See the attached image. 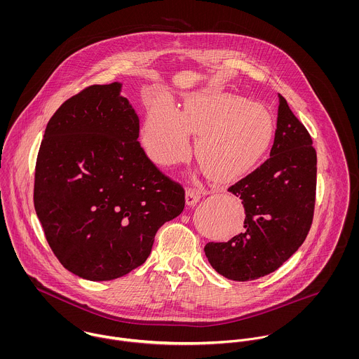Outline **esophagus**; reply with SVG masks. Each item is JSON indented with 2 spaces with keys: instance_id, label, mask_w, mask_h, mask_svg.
Segmentation results:
<instances>
[{
  "instance_id": "obj_1",
  "label": "esophagus",
  "mask_w": 359,
  "mask_h": 359,
  "mask_svg": "<svg viewBox=\"0 0 359 359\" xmlns=\"http://www.w3.org/2000/svg\"><path fill=\"white\" fill-rule=\"evenodd\" d=\"M201 201V191L196 188L187 189V205H196Z\"/></svg>"
}]
</instances>
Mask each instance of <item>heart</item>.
I'll list each match as a JSON object with an SVG mask.
<instances>
[{
    "mask_svg": "<svg viewBox=\"0 0 359 359\" xmlns=\"http://www.w3.org/2000/svg\"><path fill=\"white\" fill-rule=\"evenodd\" d=\"M218 182L250 172L269 149L275 127L259 104L228 93L207 91L189 97L181 111L168 102L152 106L142 126V144L156 164L171 165L191 151Z\"/></svg>",
    "mask_w": 359,
    "mask_h": 359,
    "instance_id": "1",
    "label": "heart"
}]
</instances>
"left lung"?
Wrapping results in <instances>:
<instances>
[{
	"mask_svg": "<svg viewBox=\"0 0 359 359\" xmlns=\"http://www.w3.org/2000/svg\"><path fill=\"white\" fill-rule=\"evenodd\" d=\"M278 121L269 158L228 188L242 199L243 232L210 242L205 253L222 276L255 280L276 271L307 238L315 208L316 152L303 123L278 94Z\"/></svg>",
	"mask_w": 359,
	"mask_h": 359,
	"instance_id": "1",
	"label": "left lung"
}]
</instances>
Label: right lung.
<instances>
[{"label": "right lung", "instance_id": "obj_1", "mask_svg": "<svg viewBox=\"0 0 359 359\" xmlns=\"http://www.w3.org/2000/svg\"><path fill=\"white\" fill-rule=\"evenodd\" d=\"M121 84L90 86L62 103L41 141L34 208L60 264L88 280L142 265L154 235L185 207L182 185L138 142L140 118Z\"/></svg>", "mask_w": 359, "mask_h": 359}]
</instances>
